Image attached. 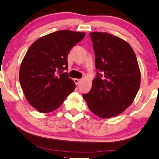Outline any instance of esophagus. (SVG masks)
<instances>
[{"mask_svg": "<svg viewBox=\"0 0 159 159\" xmlns=\"http://www.w3.org/2000/svg\"><path fill=\"white\" fill-rule=\"evenodd\" d=\"M81 81H82V80H80V79H76V78H75V79H74V82H75V84H76V85H79L80 83L81 82Z\"/></svg>", "mask_w": 159, "mask_h": 159, "instance_id": "esophagus-1", "label": "esophagus"}]
</instances>
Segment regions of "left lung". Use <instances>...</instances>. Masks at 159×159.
Returning <instances> with one entry per match:
<instances>
[{"label": "left lung", "mask_w": 159, "mask_h": 159, "mask_svg": "<svg viewBox=\"0 0 159 159\" xmlns=\"http://www.w3.org/2000/svg\"><path fill=\"white\" fill-rule=\"evenodd\" d=\"M97 74L83 94L90 111L101 118L123 113L133 102L141 82L137 57L130 45L107 32L90 33Z\"/></svg>", "instance_id": "obj_1"}]
</instances>
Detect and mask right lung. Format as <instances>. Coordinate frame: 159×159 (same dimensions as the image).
Returning a JSON list of instances; mask_svg holds the SVG:
<instances>
[{"mask_svg": "<svg viewBox=\"0 0 159 159\" xmlns=\"http://www.w3.org/2000/svg\"><path fill=\"white\" fill-rule=\"evenodd\" d=\"M84 32L61 30L36 40L23 58L19 79L29 103L36 110L48 113L56 110L75 89L67 72V55L84 37Z\"/></svg>", "mask_w": 159, "mask_h": 159, "instance_id": "1", "label": "right lung"}]
</instances>
